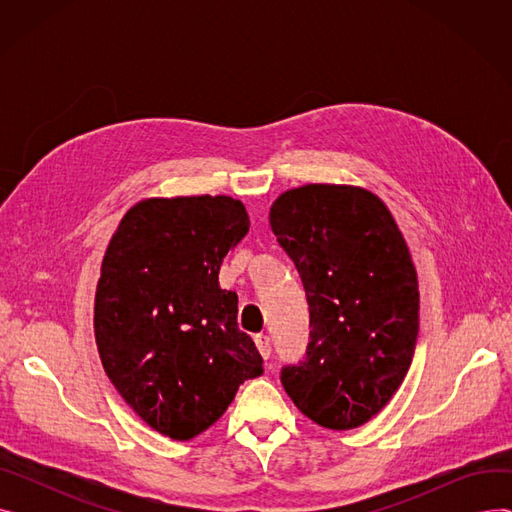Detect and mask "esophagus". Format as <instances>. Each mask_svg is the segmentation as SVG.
<instances>
[{"label": "esophagus", "mask_w": 512, "mask_h": 512, "mask_svg": "<svg viewBox=\"0 0 512 512\" xmlns=\"http://www.w3.org/2000/svg\"><path fill=\"white\" fill-rule=\"evenodd\" d=\"M255 344H257V351L261 353L263 359H270L272 355V340L267 334H257L255 336Z\"/></svg>", "instance_id": "esophagus-1"}]
</instances>
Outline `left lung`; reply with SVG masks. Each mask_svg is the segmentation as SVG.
<instances>
[{
  "label": "left lung",
  "mask_w": 512,
  "mask_h": 512,
  "mask_svg": "<svg viewBox=\"0 0 512 512\" xmlns=\"http://www.w3.org/2000/svg\"><path fill=\"white\" fill-rule=\"evenodd\" d=\"M270 226L299 270L309 344L282 386L313 423L344 432L378 415L405 380L419 334L411 253L384 201L361 186L282 193Z\"/></svg>",
  "instance_id": "8db88e82"
}]
</instances>
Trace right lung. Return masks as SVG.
<instances>
[{
  "instance_id": "obj_1",
  "label": "right lung",
  "mask_w": 512,
  "mask_h": 512,
  "mask_svg": "<svg viewBox=\"0 0 512 512\" xmlns=\"http://www.w3.org/2000/svg\"><path fill=\"white\" fill-rule=\"evenodd\" d=\"M249 226L245 205L226 195L153 197L124 213L105 249L97 351L126 405L161 436H199L263 373L238 330L236 292L218 282Z\"/></svg>"
}]
</instances>
